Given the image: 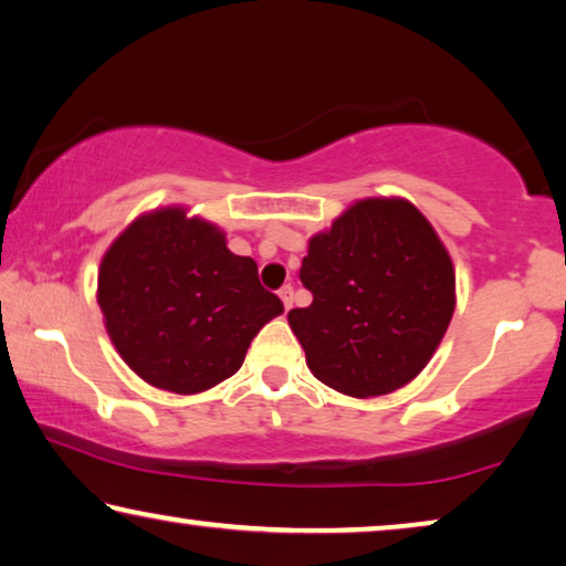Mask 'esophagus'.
<instances>
[{"label": "esophagus", "instance_id": "1", "mask_svg": "<svg viewBox=\"0 0 566 566\" xmlns=\"http://www.w3.org/2000/svg\"><path fill=\"white\" fill-rule=\"evenodd\" d=\"M280 300L284 302V310H292V304H294V286L292 284H284L282 286Z\"/></svg>", "mask_w": 566, "mask_h": 566}]
</instances>
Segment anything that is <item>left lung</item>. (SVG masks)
Instances as JSON below:
<instances>
[{
  "instance_id": "obj_1",
  "label": "left lung",
  "mask_w": 566,
  "mask_h": 566,
  "mask_svg": "<svg viewBox=\"0 0 566 566\" xmlns=\"http://www.w3.org/2000/svg\"><path fill=\"white\" fill-rule=\"evenodd\" d=\"M300 280L312 304L286 319L307 367L353 398L388 396L418 378L455 310L451 254L400 196L347 206L310 239Z\"/></svg>"
}]
</instances>
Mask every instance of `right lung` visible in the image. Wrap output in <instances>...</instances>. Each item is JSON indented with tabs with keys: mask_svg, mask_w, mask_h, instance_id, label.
I'll list each match as a JSON object with an SVG mask.
<instances>
[{
	"mask_svg": "<svg viewBox=\"0 0 566 566\" xmlns=\"http://www.w3.org/2000/svg\"><path fill=\"white\" fill-rule=\"evenodd\" d=\"M97 304L115 349L154 388L193 396L234 375L284 307L217 223L184 206L140 213L97 269Z\"/></svg>",
	"mask_w": 566,
	"mask_h": 566,
	"instance_id": "add662e5",
	"label": "right lung"
}]
</instances>
